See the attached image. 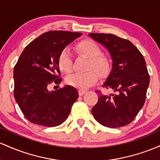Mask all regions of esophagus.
I'll use <instances>...</instances> for the list:
<instances>
[{
  "label": "esophagus",
  "instance_id": "esophagus-1",
  "mask_svg": "<svg viewBox=\"0 0 160 160\" xmlns=\"http://www.w3.org/2000/svg\"><path fill=\"white\" fill-rule=\"evenodd\" d=\"M86 93L85 90H78V94L79 96H82L83 94H85Z\"/></svg>",
  "mask_w": 160,
  "mask_h": 160
}]
</instances>
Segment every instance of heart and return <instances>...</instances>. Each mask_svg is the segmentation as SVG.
Wrapping results in <instances>:
<instances>
[{
  "mask_svg": "<svg viewBox=\"0 0 160 160\" xmlns=\"http://www.w3.org/2000/svg\"><path fill=\"white\" fill-rule=\"evenodd\" d=\"M75 49L79 54L88 59L86 64V70L88 71L68 75L66 79L68 85L81 90L87 89L98 82V74L102 77L109 74L111 69L110 60L106 55L101 53V49L95 41L91 39L80 41L75 45ZM57 64L62 72H70L72 60L69 50L64 48L60 52Z\"/></svg>",
  "mask_w": 160,
  "mask_h": 160,
  "instance_id": "b5f03b06",
  "label": "heart"
}]
</instances>
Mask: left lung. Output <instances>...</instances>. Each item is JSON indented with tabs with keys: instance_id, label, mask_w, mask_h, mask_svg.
<instances>
[{
	"instance_id": "obj_1",
	"label": "left lung",
	"mask_w": 160,
	"mask_h": 160,
	"mask_svg": "<svg viewBox=\"0 0 160 160\" xmlns=\"http://www.w3.org/2000/svg\"><path fill=\"white\" fill-rule=\"evenodd\" d=\"M89 36L109 50L112 69L103 87L116 94L105 95L100 91L92 108L95 119L111 128L128 125L137 116L146 100L150 75L139 50L127 39L112 34L90 33Z\"/></svg>"
}]
</instances>
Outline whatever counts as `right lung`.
Masks as SVG:
<instances>
[{
    "label": "right lung",
    "instance_id": "obj_1",
    "mask_svg": "<svg viewBox=\"0 0 160 160\" xmlns=\"http://www.w3.org/2000/svg\"><path fill=\"white\" fill-rule=\"evenodd\" d=\"M81 35L64 31L43 33L25 48L18 59L13 69L14 98L32 123L55 127L67 119L78 98V91L71 85L53 91L48 88L62 81L57 64L60 52Z\"/></svg>",
    "mask_w": 160,
    "mask_h": 160
}]
</instances>
